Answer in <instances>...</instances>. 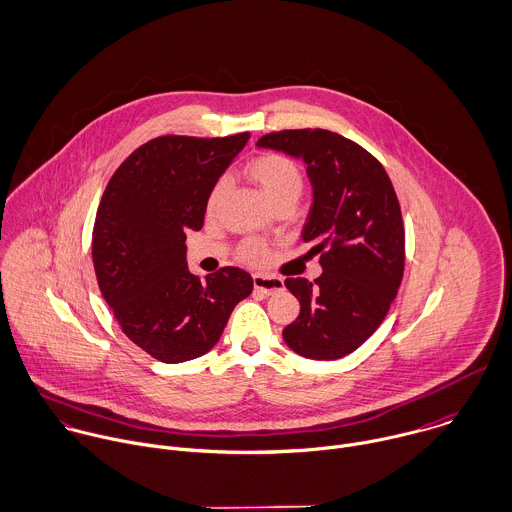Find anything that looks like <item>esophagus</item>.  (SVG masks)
<instances>
[{"instance_id": "1", "label": "esophagus", "mask_w": 512, "mask_h": 512, "mask_svg": "<svg viewBox=\"0 0 512 512\" xmlns=\"http://www.w3.org/2000/svg\"><path fill=\"white\" fill-rule=\"evenodd\" d=\"M254 280V288L266 296L274 294V292H280L284 290V280L282 278H276V276H264V274H254L252 276Z\"/></svg>"}]
</instances>
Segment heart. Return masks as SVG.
I'll use <instances>...</instances> for the list:
<instances>
[{
    "label": "heart",
    "instance_id": "b5f03b06",
    "mask_svg": "<svg viewBox=\"0 0 512 512\" xmlns=\"http://www.w3.org/2000/svg\"><path fill=\"white\" fill-rule=\"evenodd\" d=\"M248 174L250 178L262 188V192L266 194V198L274 204L280 198L286 196H300L302 186H304V178L300 167L288 159L286 155H278V153H268V155H260L256 159H252L248 163ZM226 188V180L220 178L210 194H208V208L212 210L222 192ZM242 258L250 260V262H260L266 258V246L260 242H248L242 246Z\"/></svg>",
    "mask_w": 512,
    "mask_h": 512
}]
</instances>
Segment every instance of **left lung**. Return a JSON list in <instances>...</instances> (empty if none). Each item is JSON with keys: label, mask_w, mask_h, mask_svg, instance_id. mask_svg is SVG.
I'll list each match as a JSON object with an SVG mask.
<instances>
[{"label": "left lung", "mask_w": 512, "mask_h": 512, "mask_svg": "<svg viewBox=\"0 0 512 512\" xmlns=\"http://www.w3.org/2000/svg\"><path fill=\"white\" fill-rule=\"evenodd\" d=\"M262 149L306 165L314 202L304 226L320 254L314 282L288 278L300 316L284 328L290 349L308 359H340L385 320L405 266V230L397 194L381 163L357 143L326 129L268 133Z\"/></svg>", "instance_id": "left-lung-1"}]
</instances>
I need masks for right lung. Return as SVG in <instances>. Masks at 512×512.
<instances>
[{
  "instance_id": "1",
  "label": "right lung",
  "mask_w": 512,
  "mask_h": 512,
  "mask_svg": "<svg viewBox=\"0 0 512 512\" xmlns=\"http://www.w3.org/2000/svg\"><path fill=\"white\" fill-rule=\"evenodd\" d=\"M248 137H157L125 159L103 192L93 228L101 294L123 334L163 363L210 351L252 294V276L234 266L204 280L190 274L184 244Z\"/></svg>"
}]
</instances>
